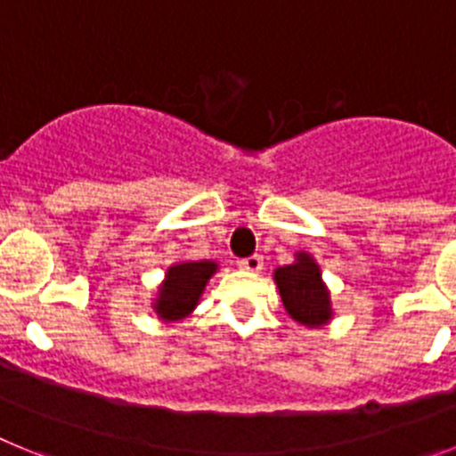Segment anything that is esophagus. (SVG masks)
Wrapping results in <instances>:
<instances>
[{"label":"esophagus","instance_id":"34e87169","mask_svg":"<svg viewBox=\"0 0 456 456\" xmlns=\"http://www.w3.org/2000/svg\"><path fill=\"white\" fill-rule=\"evenodd\" d=\"M237 267L244 269V272H260L263 269V257L260 256H251V257H244L237 263Z\"/></svg>","mask_w":456,"mask_h":456}]
</instances>
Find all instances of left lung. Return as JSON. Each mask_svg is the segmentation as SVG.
I'll list each match as a JSON object with an SVG mask.
<instances>
[{
    "label": "left lung",
    "instance_id": "1",
    "mask_svg": "<svg viewBox=\"0 0 456 456\" xmlns=\"http://www.w3.org/2000/svg\"><path fill=\"white\" fill-rule=\"evenodd\" d=\"M273 281L281 292L285 310L294 322L310 326H324L333 317L331 294L322 281L320 265L310 253H297L292 265L278 267Z\"/></svg>",
    "mask_w": 456,
    "mask_h": 456
}]
</instances>
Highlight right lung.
I'll return each mask as SVG.
<instances>
[{"label":"right lung","instance_id":"1","mask_svg":"<svg viewBox=\"0 0 456 456\" xmlns=\"http://www.w3.org/2000/svg\"><path fill=\"white\" fill-rule=\"evenodd\" d=\"M216 269L219 265L212 260L171 265L167 269L162 288L157 289L155 304H152L157 317H162L164 322L184 320L196 308L205 285Z\"/></svg>","mask_w":456,"mask_h":456}]
</instances>
